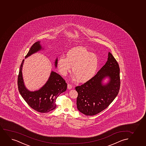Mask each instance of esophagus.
Here are the masks:
<instances>
[{
    "label": "esophagus",
    "instance_id": "34e87169",
    "mask_svg": "<svg viewBox=\"0 0 146 146\" xmlns=\"http://www.w3.org/2000/svg\"><path fill=\"white\" fill-rule=\"evenodd\" d=\"M72 88V85H70V84H68V85H67V88L69 89V90H71Z\"/></svg>",
    "mask_w": 146,
    "mask_h": 146
}]
</instances>
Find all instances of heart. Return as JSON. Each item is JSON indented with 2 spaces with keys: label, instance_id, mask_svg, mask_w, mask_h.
<instances>
[{
  "label": "heart",
  "instance_id": "b5f03b06",
  "mask_svg": "<svg viewBox=\"0 0 146 146\" xmlns=\"http://www.w3.org/2000/svg\"><path fill=\"white\" fill-rule=\"evenodd\" d=\"M99 65V58L84 47H75L69 50L66 58L60 56L58 60L60 73L67 75L72 67L73 77L80 83H86L95 76Z\"/></svg>",
  "mask_w": 146,
  "mask_h": 146
}]
</instances>
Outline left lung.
Wrapping results in <instances>:
<instances>
[{
  "instance_id": "obj_1",
  "label": "left lung",
  "mask_w": 146,
  "mask_h": 146,
  "mask_svg": "<svg viewBox=\"0 0 146 146\" xmlns=\"http://www.w3.org/2000/svg\"><path fill=\"white\" fill-rule=\"evenodd\" d=\"M108 78L107 83H103ZM119 64L112 54L108 53L107 61L90 81L75 90L78 94L77 106L80 112L94 115L105 109L119 94L120 88Z\"/></svg>"
}]
</instances>
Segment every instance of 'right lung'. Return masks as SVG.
Returning <instances> with one entry per match:
<instances>
[{
	"mask_svg": "<svg viewBox=\"0 0 146 146\" xmlns=\"http://www.w3.org/2000/svg\"><path fill=\"white\" fill-rule=\"evenodd\" d=\"M44 49L40 41L36 42L31 47L25 58ZM24 61V60H23L20 66L18 79L19 91L21 95L29 106L37 112L45 113L54 110L56 107L57 97L66 90L67 84L64 80L60 75L52 71L47 82L41 88L35 91L29 90L25 85L22 73ZM57 64L58 58L54 61L56 68Z\"/></svg>",
	"mask_w": 146,
	"mask_h": 146,
	"instance_id": "1",
	"label": "right lung"
}]
</instances>
